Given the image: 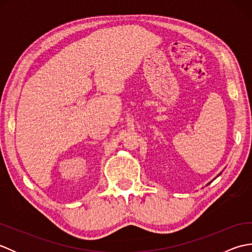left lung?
Wrapping results in <instances>:
<instances>
[{
  "label": "left lung",
  "instance_id": "8db88e82",
  "mask_svg": "<svg viewBox=\"0 0 252 252\" xmlns=\"http://www.w3.org/2000/svg\"><path fill=\"white\" fill-rule=\"evenodd\" d=\"M220 174H221V173H220ZM220 174H219V175H220Z\"/></svg>",
  "mask_w": 252,
  "mask_h": 252
}]
</instances>
